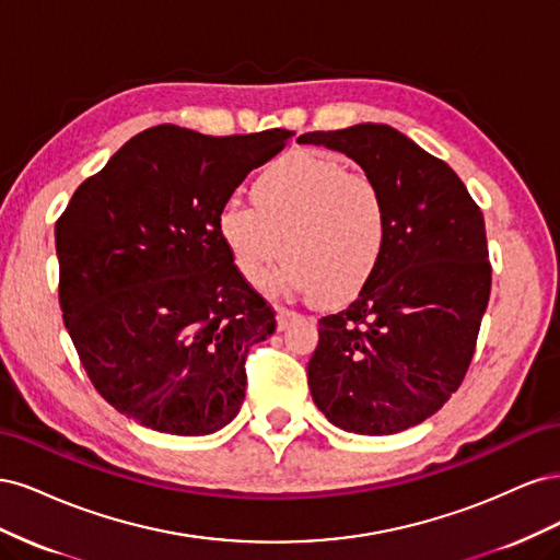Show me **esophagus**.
Listing matches in <instances>:
<instances>
[{
    "instance_id": "esophagus-1",
    "label": "esophagus",
    "mask_w": 560,
    "mask_h": 560,
    "mask_svg": "<svg viewBox=\"0 0 560 560\" xmlns=\"http://www.w3.org/2000/svg\"><path fill=\"white\" fill-rule=\"evenodd\" d=\"M276 319H278V329L282 331V329L290 327L292 322L296 319V313H294V311H287V308H278V313H276Z\"/></svg>"
}]
</instances>
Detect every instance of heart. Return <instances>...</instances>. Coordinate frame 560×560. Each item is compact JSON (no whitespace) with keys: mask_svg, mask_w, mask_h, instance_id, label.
I'll return each instance as SVG.
<instances>
[{"mask_svg":"<svg viewBox=\"0 0 560 560\" xmlns=\"http://www.w3.org/2000/svg\"><path fill=\"white\" fill-rule=\"evenodd\" d=\"M254 206L229 198L217 212V238L233 268L261 287L273 266L278 284L338 306L374 280L389 243V208L381 186L317 151L270 163L252 184Z\"/></svg>","mask_w":560,"mask_h":560,"instance_id":"1","label":"heart"}]
</instances>
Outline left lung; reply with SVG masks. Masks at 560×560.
<instances>
[{
	"label": "left lung",
	"mask_w": 560,
	"mask_h": 560,
	"mask_svg": "<svg viewBox=\"0 0 560 560\" xmlns=\"http://www.w3.org/2000/svg\"><path fill=\"white\" fill-rule=\"evenodd\" d=\"M374 179L389 208L385 259L360 296L319 319L308 385L331 425L383 436L460 387L490 296L486 224L451 167L385 124L306 132Z\"/></svg>",
	"instance_id": "1"
}]
</instances>
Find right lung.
Wrapping results in <instances>:
<instances>
[{
    "label": "right lung",
    "instance_id": "right-lung-1",
    "mask_svg": "<svg viewBox=\"0 0 560 560\" xmlns=\"http://www.w3.org/2000/svg\"><path fill=\"white\" fill-rule=\"evenodd\" d=\"M290 130L135 135L56 224L60 308L95 389L142 428L222 430L245 399V358L276 313L233 268L214 219Z\"/></svg>",
    "mask_w": 560,
    "mask_h": 560
}]
</instances>
